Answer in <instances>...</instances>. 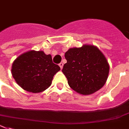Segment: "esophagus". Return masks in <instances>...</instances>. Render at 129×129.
Instances as JSON below:
<instances>
[{
  "mask_svg": "<svg viewBox=\"0 0 129 129\" xmlns=\"http://www.w3.org/2000/svg\"><path fill=\"white\" fill-rule=\"evenodd\" d=\"M63 64L62 62L59 63V66L60 67V68H61V70L63 68Z\"/></svg>",
  "mask_w": 129,
  "mask_h": 129,
  "instance_id": "esophagus-1",
  "label": "esophagus"
}]
</instances>
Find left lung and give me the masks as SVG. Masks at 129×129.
Returning a JSON list of instances; mask_svg holds the SVG:
<instances>
[{
	"label": "left lung",
	"mask_w": 129,
	"mask_h": 129,
	"mask_svg": "<svg viewBox=\"0 0 129 129\" xmlns=\"http://www.w3.org/2000/svg\"><path fill=\"white\" fill-rule=\"evenodd\" d=\"M65 58L67 63L62 72L73 90L81 94H91L104 85L110 66L97 47L84 45L70 48L65 53Z\"/></svg>",
	"instance_id": "left-lung-1"
}]
</instances>
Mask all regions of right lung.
Masks as SVG:
<instances>
[{
	"mask_svg": "<svg viewBox=\"0 0 129 129\" xmlns=\"http://www.w3.org/2000/svg\"><path fill=\"white\" fill-rule=\"evenodd\" d=\"M59 70V66L53 63L51 55L31 50L19 56L14 61L12 74L23 89L37 93L50 86L53 77Z\"/></svg>",
	"mask_w": 129,
	"mask_h": 129,
	"instance_id": "obj_1",
	"label": "right lung"
}]
</instances>
